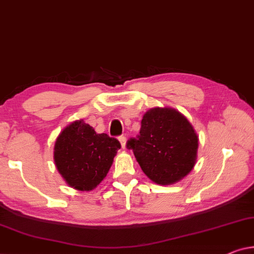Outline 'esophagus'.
<instances>
[{
  "label": "esophagus",
  "instance_id": "obj_1",
  "mask_svg": "<svg viewBox=\"0 0 254 254\" xmlns=\"http://www.w3.org/2000/svg\"><path fill=\"white\" fill-rule=\"evenodd\" d=\"M119 140H120V142H121V145H122V148H126L127 138L124 137V135H121V137H119Z\"/></svg>",
  "mask_w": 254,
  "mask_h": 254
}]
</instances>
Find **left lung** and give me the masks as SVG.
Here are the masks:
<instances>
[{
	"label": "left lung",
	"instance_id": "1",
	"mask_svg": "<svg viewBox=\"0 0 254 254\" xmlns=\"http://www.w3.org/2000/svg\"><path fill=\"white\" fill-rule=\"evenodd\" d=\"M198 135L187 117L173 108H152L145 113L137 138L127 140L149 180L169 185L184 178L197 161Z\"/></svg>",
	"mask_w": 254,
	"mask_h": 254
}]
</instances>
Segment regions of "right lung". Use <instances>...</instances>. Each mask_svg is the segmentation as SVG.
Instances as JSON below:
<instances>
[{
	"instance_id": "right-lung-1",
	"label": "right lung",
	"mask_w": 254,
	"mask_h": 254,
	"mask_svg": "<svg viewBox=\"0 0 254 254\" xmlns=\"http://www.w3.org/2000/svg\"><path fill=\"white\" fill-rule=\"evenodd\" d=\"M120 141L106 133H96L84 120L63 128L54 146L57 170L71 188L91 191L107 176Z\"/></svg>"
}]
</instances>
